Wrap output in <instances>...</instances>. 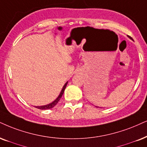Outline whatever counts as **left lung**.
<instances>
[{
  "label": "left lung",
  "mask_w": 147,
  "mask_h": 147,
  "mask_svg": "<svg viewBox=\"0 0 147 147\" xmlns=\"http://www.w3.org/2000/svg\"><path fill=\"white\" fill-rule=\"evenodd\" d=\"M128 37H129V38H130V39H131V37H130V36H128Z\"/></svg>",
  "instance_id": "8db88e82"
}]
</instances>
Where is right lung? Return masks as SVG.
Wrapping results in <instances>:
<instances>
[{"label":"right lung","mask_w":147,"mask_h":147,"mask_svg":"<svg viewBox=\"0 0 147 147\" xmlns=\"http://www.w3.org/2000/svg\"><path fill=\"white\" fill-rule=\"evenodd\" d=\"M67 83H68V81L66 83H65L64 86H63L62 90H61V92L60 93V94H59V96H57V98L54 100V101H53L51 103L48 104V105H43V106H37V107H36V108H37V109H40V110H47V109H52V108H53V107H54L55 106L57 105V102H58L60 101V98H62L63 94H64L65 88H66V85H67Z\"/></svg>","instance_id":"add662e5"}]
</instances>
